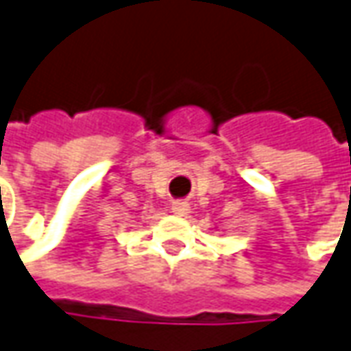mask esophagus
<instances>
[{"label": "esophagus", "instance_id": "34e87169", "mask_svg": "<svg viewBox=\"0 0 351 351\" xmlns=\"http://www.w3.org/2000/svg\"><path fill=\"white\" fill-rule=\"evenodd\" d=\"M189 210H191V208H189V204L185 203V201H173V203H171V213L178 214V216H185Z\"/></svg>", "mask_w": 351, "mask_h": 351}]
</instances>
